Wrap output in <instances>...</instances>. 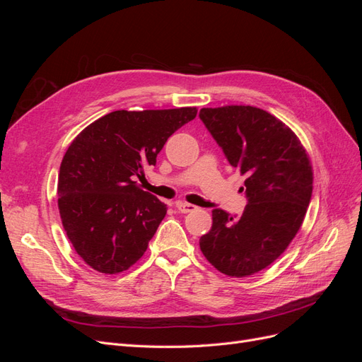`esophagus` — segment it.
I'll return each mask as SVG.
<instances>
[{
    "mask_svg": "<svg viewBox=\"0 0 362 362\" xmlns=\"http://www.w3.org/2000/svg\"><path fill=\"white\" fill-rule=\"evenodd\" d=\"M177 208L181 213H190V211L196 210V205L189 204V202H177Z\"/></svg>",
    "mask_w": 362,
    "mask_h": 362,
    "instance_id": "esophagus-1",
    "label": "esophagus"
}]
</instances>
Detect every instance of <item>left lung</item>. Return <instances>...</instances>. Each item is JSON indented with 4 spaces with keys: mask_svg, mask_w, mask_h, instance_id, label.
Instances as JSON below:
<instances>
[{
    "mask_svg": "<svg viewBox=\"0 0 362 362\" xmlns=\"http://www.w3.org/2000/svg\"><path fill=\"white\" fill-rule=\"evenodd\" d=\"M199 117L228 163L246 177L240 190L247 199L240 216L214 208L201 250L228 276L254 275L272 264L299 231L313 194L310 158L293 131L261 108H202Z\"/></svg>",
    "mask_w": 362,
    "mask_h": 362,
    "instance_id": "1",
    "label": "left lung"
}]
</instances>
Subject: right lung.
I'll list each match as a JSON object with an SVG mask.
<instances>
[{"label":"right lung","mask_w":362,"mask_h":362,"mask_svg":"<svg viewBox=\"0 0 362 362\" xmlns=\"http://www.w3.org/2000/svg\"><path fill=\"white\" fill-rule=\"evenodd\" d=\"M196 113V107L117 110L74 139L60 166L59 210L86 264L113 275L145 254L168 210L134 180L156 166L168 139Z\"/></svg>","instance_id":"1"}]
</instances>
